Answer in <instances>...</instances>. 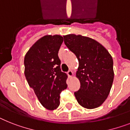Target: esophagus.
<instances>
[{
	"instance_id": "obj_1",
	"label": "esophagus",
	"mask_w": 130,
	"mask_h": 130,
	"mask_svg": "<svg viewBox=\"0 0 130 130\" xmlns=\"http://www.w3.org/2000/svg\"><path fill=\"white\" fill-rule=\"evenodd\" d=\"M67 74H68V76H69V77L73 76V75H74V74H73V72L72 71V70H69V71L67 72Z\"/></svg>"
}]
</instances>
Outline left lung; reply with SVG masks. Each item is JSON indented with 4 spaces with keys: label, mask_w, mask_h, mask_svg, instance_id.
Segmentation results:
<instances>
[{
    "label": "left lung",
    "mask_w": 130,
    "mask_h": 130,
    "mask_svg": "<svg viewBox=\"0 0 130 130\" xmlns=\"http://www.w3.org/2000/svg\"><path fill=\"white\" fill-rule=\"evenodd\" d=\"M64 43L75 54L79 62L76 77L80 88L74 92L78 104L87 109L102 104L113 83V59L108 51L95 40L75 34L64 36Z\"/></svg>",
    "instance_id": "left-lung-1"
}]
</instances>
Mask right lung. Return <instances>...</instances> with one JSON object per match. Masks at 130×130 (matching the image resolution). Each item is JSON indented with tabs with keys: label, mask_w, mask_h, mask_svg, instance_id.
<instances>
[{
	"label": "right lung",
	"mask_w": 130,
	"mask_h": 130,
	"mask_svg": "<svg viewBox=\"0 0 130 130\" xmlns=\"http://www.w3.org/2000/svg\"><path fill=\"white\" fill-rule=\"evenodd\" d=\"M60 35H46L32 46L24 57V74L40 104L49 110L60 105L68 76L60 69L58 53L63 42Z\"/></svg>",
	"instance_id": "add662e5"
}]
</instances>
